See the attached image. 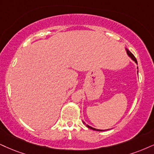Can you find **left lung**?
<instances>
[{
	"label": "left lung",
	"mask_w": 154,
	"mask_h": 154,
	"mask_svg": "<svg viewBox=\"0 0 154 154\" xmlns=\"http://www.w3.org/2000/svg\"><path fill=\"white\" fill-rule=\"evenodd\" d=\"M126 53H127V54H128V56L130 57L131 58V59L133 60H134V61H135V63L136 64H137V60H136V58H135V56H134V55L132 54V53L130 51H128V49L127 48H126ZM83 124H85V125H86V126L88 127V128H91V129H92V130H94V131H104V130H100V129H96V128H93V127H91V126H88V125H87V124H86V123L84 122V121H83Z\"/></svg>",
	"instance_id": "left-lung-1"
}]
</instances>
